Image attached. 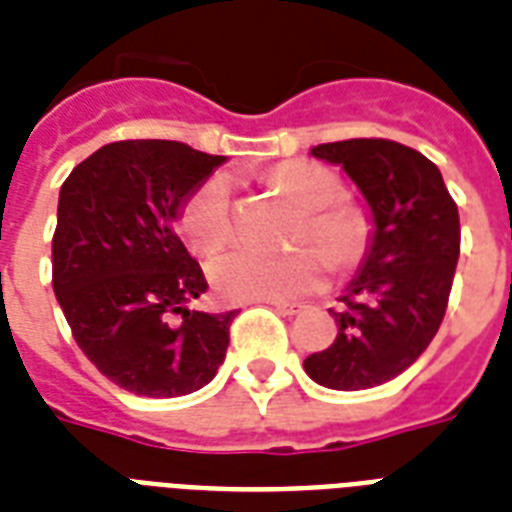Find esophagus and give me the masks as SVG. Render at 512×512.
<instances>
[{
  "mask_svg": "<svg viewBox=\"0 0 512 512\" xmlns=\"http://www.w3.org/2000/svg\"><path fill=\"white\" fill-rule=\"evenodd\" d=\"M271 305L279 313H284V316H297V313L305 308V305H300V303H271Z\"/></svg>",
  "mask_w": 512,
  "mask_h": 512,
  "instance_id": "obj_1",
  "label": "esophagus"
}]
</instances>
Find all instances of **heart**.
Here are the masks:
<instances>
[{
  "label": "heart",
  "instance_id": "1",
  "mask_svg": "<svg viewBox=\"0 0 512 512\" xmlns=\"http://www.w3.org/2000/svg\"><path fill=\"white\" fill-rule=\"evenodd\" d=\"M289 199L305 209L295 241L313 244L292 255L231 249L209 263V281L225 303H287L327 284L329 259L335 268L356 265L369 249L372 223L364 209L337 201L342 185L335 172L308 162L279 164L271 172ZM180 233L196 255H212L231 239V188L225 177H209L180 209ZM319 246L322 252L315 249Z\"/></svg>",
  "mask_w": 512,
  "mask_h": 512
}]
</instances>
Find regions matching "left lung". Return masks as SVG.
<instances>
[{"instance_id": "1", "label": "left lung", "mask_w": 512, "mask_h": 512, "mask_svg": "<svg viewBox=\"0 0 512 512\" xmlns=\"http://www.w3.org/2000/svg\"><path fill=\"white\" fill-rule=\"evenodd\" d=\"M311 154L340 164L374 217L372 249L332 308L337 337L305 358L332 390L393 380L422 356L444 321L460 257V212L430 159L385 138L321 143Z\"/></svg>"}]
</instances>
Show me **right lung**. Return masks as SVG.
<instances>
[{
	"label": "right lung",
	"mask_w": 512,
	"mask_h": 512,
	"mask_svg": "<svg viewBox=\"0 0 512 512\" xmlns=\"http://www.w3.org/2000/svg\"><path fill=\"white\" fill-rule=\"evenodd\" d=\"M223 162L175 140H119L60 185L52 289L84 356L135 396H185L223 364L236 311L188 308L207 279L175 233Z\"/></svg>",
	"instance_id": "right-lung-1"
}]
</instances>
